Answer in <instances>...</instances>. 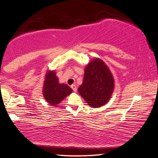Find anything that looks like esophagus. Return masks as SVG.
<instances>
[{"mask_svg":"<svg viewBox=\"0 0 158 158\" xmlns=\"http://www.w3.org/2000/svg\"><path fill=\"white\" fill-rule=\"evenodd\" d=\"M71 87L72 88V90H73L74 92H77V86H76V85H72Z\"/></svg>","mask_w":158,"mask_h":158,"instance_id":"1","label":"esophagus"}]
</instances>
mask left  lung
I'll list each match as a JSON object with an SVG mask.
<instances>
[{
  "mask_svg": "<svg viewBox=\"0 0 158 158\" xmlns=\"http://www.w3.org/2000/svg\"><path fill=\"white\" fill-rule=\"evenodd\" d=\"M114 79L110 69L100 59H94L85 69L84 80L78 92L92 107H100L111 97Z\"/></svg>",
  "mask_w": 158,
  "mask_h": 158,
  "instance_id": "left-lung-1",
  "label": "left lung"
}]
</instances>
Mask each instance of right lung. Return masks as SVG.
Returning <instances> with one entry per match:
<instances>
[{
    "label": "right lung",
    "mask_w": 158,
    "mask_h": 158,
    "mask_svg": "<svg viewBox=\"0 0 158 158\" xmlns=\"http://www.w3.org/2000/svg\"><path fill=\"white\" fill-rule=\"evenodd\" d=\"M72 89L65 84H60L54 71L46 73L43 94L45 99L51 105L56 107L66 96L72 93Z\"/></svg>",
    "instance_id": "1"
}]
</instances>
